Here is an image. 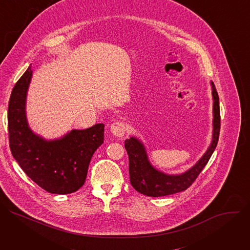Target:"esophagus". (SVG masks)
I'll return each mask as SVG.
<instances>
[{"label":"esophagus","instance_id":"34e87169","mask_svg":"<svg viewBox=\"0 0 250 250\" xmlns=\"http://www.w3.org/2000/svg\"><path fill=\"white\" fill-rule=\"evenodd\" d=\"M110 130L114 136L122 137L125 133V125L122 122H116V123L112 124Z\"/></svg>","mask_w":250,"mask_h":250}]
</instances>
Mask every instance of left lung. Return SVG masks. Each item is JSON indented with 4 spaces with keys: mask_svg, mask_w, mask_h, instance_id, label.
Instances as JSON below:
<instances>
[{
    "mask_svg": "<svg viewBox=\"0 0 250 250\" xmlns=\"http://www.w3.org/2000/svg\"><path fill=\"white\" fill-rule=\"evenodd\" d=\"M210 87L212 96L211 141L203 156L187 171L180 174H167L158 170L151 164L144 142L136 136L125 139V147L129 159V180L137 192L148 197L168 196L185 191L196 180L217 147L221 128L219 95L212 81H210Z\"/></svg>",
    "mask_w": 250,
    "mask_h": 250,
    "instance_id": "obj_1",
    "label": "left lung"
}]
</instances>
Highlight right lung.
Listing matches in <instances>:
<instances>
[{
  "instance_id": "add662e5",
  "label": "right lung",
  "mask_w": 250,
  "mask_h": 250,
  "mask_svg": "<svg viewBox=\"0 0 250 250\" xmlns=\"http://www.w3.org/2000/svg\"><path fill=\"white\" fill-rule=\"evenodd\" d=\"M31 77L29 65L11 94L8 128L12 154L30 179L48 193H74L84 185L92 156L103 145L104 125L72 129L54 139L33 132L25 110Z\"/></svg>"
}]
</instances>
